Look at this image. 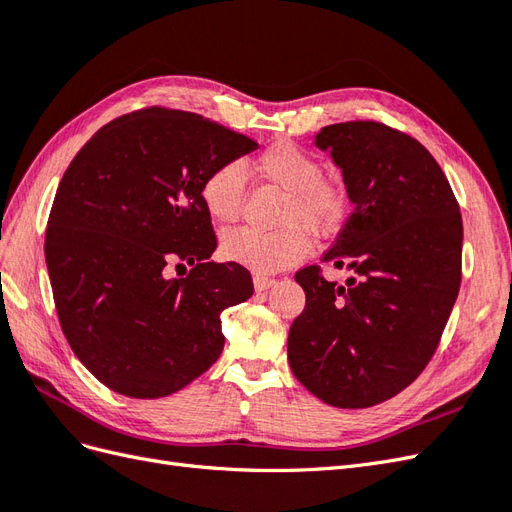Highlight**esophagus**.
Here are the masks:
<instances>
[{
	"instance_id": "34e87169",
	"label": "esophagus",
	"mask_w": 512,
	"mask_h": 512,
	"mask_svg": "<svg viewBox=\"0 0 512 512\" xmlns=\"http://www.w3.org/2000/svg\"><path fill=\"white\" fill-rule=\"evenodd\" d=\"M273 284H275V280H271V277H265V275H254V288H256L258 292H262V290H269Z\"/></svg>"
}]
</instances>
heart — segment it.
Returning a JSON list of instances; mask_svg holds the SVG:
<instances>
[{
	"label": "heart",
	"instance_id": "b5f03b06",
	"mask_svg": "<svg viewBox=\"0 0 512 512\" xmlns=\"http://www.w3.org/2000/svg\"><path fill=\"white\" fill-rule=\"evenodd\" d=\"M256 170L286 192L280 230L262 232L235 228L222 237V254L256 273H275L297 265L309 252L303 230L327 235L346 218L348 190L337 177H324L320 162L290 141H277L260 153ZM245 192V168L241 162H224L211 168L200 183V200L213 222H235Z\"/></svg>",
	"mask_w": 512,
	"mask_h": 512
}]
</instances>
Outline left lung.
Masks as SVG:
<instances>
[{
    "label": "left lung",
    "instance_id": "obj_1",
    "mask_svg": "<svg viewBox=\"0 0 512 512\" xmlns=\"http://www.w3.org/2000/svg\"><path fill=\"white\" fill-rule=\"evenodd\" d=\"M314 145L342 170L354 211L322 262L301 269L288 333L292 374L324 404L369 408L412 384L438 348L461 284L463 226L431 153L378 121L333 123Z\"/></svg>",
    "mask_w": 512,
    "mask_h": 512
}]
</instances>
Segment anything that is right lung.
<instances>
[{
	"label": "right lung",
	"mask_w": 512,
	"mask_h": 512,
	"mask_svg": "<svg viewBox=\"0 0 512 512\" xmlns=\"http://www.w3.org/2000/svg\"><path fill=\"white\" fill-rule=\"evenodd\" d=\"M256 147L153 106L106 123L61 177L44 239L53 299L72 352L111 391L166 397L218 361L220 316L254 284L237 262L209 260L218 239L200 183ZM173 261L191 273L166 278Z\"/></svg>",
	"instance_id": "right-lung-1"
}]
</instances>
